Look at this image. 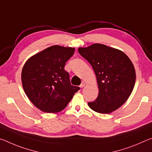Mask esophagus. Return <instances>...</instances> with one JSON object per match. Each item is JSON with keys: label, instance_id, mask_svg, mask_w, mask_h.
Here are the masks:
<instances>
[{"label": "esophagus", "instance_id": "esophagus-1", "mask_svg": "<svg viewBox=\"0 0 152 152\" xmlns=\"http://www.w3.org/2000/svg\"><path fill=\"white\" fill-rule=\"evenodd\" d=\"M84 86H85V83H84V82H82L80 85V88H83Z\"/></svg>", "mask_w": 152, "mask_h": 152}]
</instances>
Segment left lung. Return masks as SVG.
Returning a JSON list of instances; mask_svg holds the SVG:
<instances>
[{"label":"left lung","instance_id":"left-lung-1","mask_svg":"<svg viewBox=\"0 0 152 152\" xmlns=\"http://www.w3.org/2000/svg\"><path fill=\"white\" fill-rule=\"evenodd\" d=\"M78 52L91 64L99 86L97 99L88 102L89 107L102 114L119 109L135 85V71L130 59L123 51L99 43L80 48Z\"/></svg>","mask_w":152,"mask_h":152}]
</instances>
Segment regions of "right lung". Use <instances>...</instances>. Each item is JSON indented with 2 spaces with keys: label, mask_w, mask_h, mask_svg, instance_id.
Listing matches in <instances>:
<instances>
[{
  "label": "right lung",
  "mask_w": 152,
  "mask_h": 152,
  "mask_svg": "<svg viewBox=\"0 0 152 152\" xmlns=\"http://www.w3.org/2000/svg\"><path fill=\"white\" fill-rule=\"evenodd\" d=\"M74 48L53 45L28 60L23 68L22 84L31 102L45 113L60 112L66 107L80 87L72 85L64 70Z\"/></svg>",
  "instance_id": "right-lung-1"
}]
</instances>
